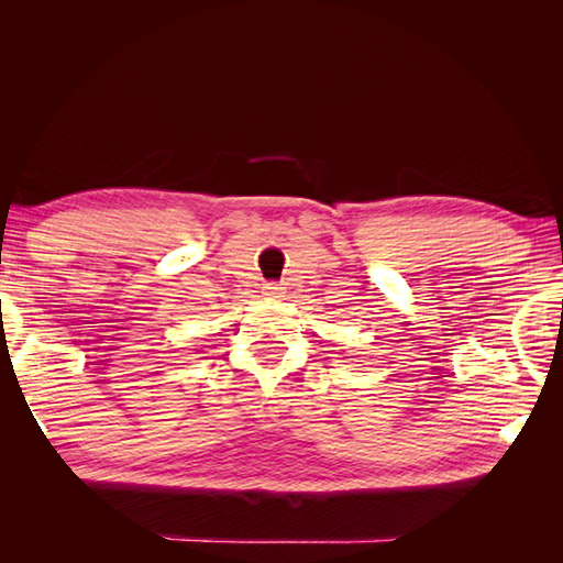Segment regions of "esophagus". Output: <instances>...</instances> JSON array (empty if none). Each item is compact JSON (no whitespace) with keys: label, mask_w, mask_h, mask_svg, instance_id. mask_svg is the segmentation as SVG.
<instances>
[{"label":"esophagus","mask_w":563,"mask_h":563,"mask_svg":"<svg viewBox=\"0 0 563 563\" xmlns=\"http://www.w3.org/2000/svg\"><path fill=\"white\" fill-rule=\"evenodd\" d=\"M263 294H265V296H272V298H277V296L284 294V286H282V284H275V282H269V284L263 286Z\"/></svg>","instance_id":"obj_1"}]
</instances>
